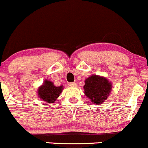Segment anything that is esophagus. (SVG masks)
I'll use <instances>...</instances> for the list:
<instances>
[{"label": "esophagus", "mask_w": 148, "mask_h": 148, "mask_svg": "<svg viewBox=\"0 0 148 148\" xmlns=\"http://www.w3.org/2000/svg\"><path fill=\"white\" fill-rule=\"evenodd\" d=\"M68 85H69V86H70V87H76V82H73V83H70Z\"/></svg>", "instance_id": "1"}]
</instances>
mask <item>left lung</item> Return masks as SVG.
<instances>
[{"instance_id":"1","label":"left lung","mask_w":148,"mask_h":148,"mask_svg":"<svg viewBox=\"0 0 148 148\" xmlns=\"http://www.w3.org/2000/svg\"><path fill=\"white\" fill-rule=\"evenodd\" d=\"M85 94L96 104H102L106 100L112 89V85L106 78L92 75L85 80Z\"/></svg>"}]
</instances>
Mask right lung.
<instances>
[{"label":"right lung","instance_id":"1","mask_svg":"<svg viewBox=\"0 0 148 148\" xmlns=\"http://www.w3.org/2000/svg\"><path fill=\"white\" fill-rule=\"evenodd\" d=\"M63 90V86L56 87L52 82L46 80L44 83L38 89V96L44 101L53 103Z\"/></svg>","mask_w":148,"mask_h":148}]
</instances>
